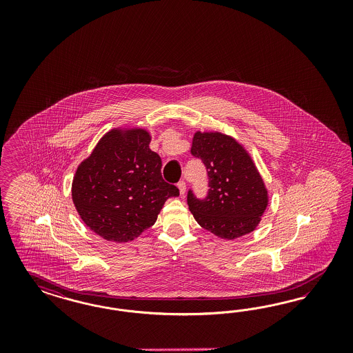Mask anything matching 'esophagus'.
<instances>
[{"label": "esophagus", "mask_w": 353, "mask_h": 353, "mask_svg": "<svg viewBox=\"0 0 353 353\" xmlns=\"http://www.w3.org/2000/svg\"><path fill=\"white\" fill-rule=\"evenodd\" d=\"M179 190H180V195H185V192H186V183L183 181L179 182Z\"/></svg>", "instance_id": "1"}]
</instances>
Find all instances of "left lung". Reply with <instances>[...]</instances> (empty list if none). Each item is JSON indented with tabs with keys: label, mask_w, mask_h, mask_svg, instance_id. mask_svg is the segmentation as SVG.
Masks as SVG:
<instances>
[{
	"label": "left lung",
	"mask_w": 353,
	"mask_h": 353,
	"mask_svg": "<svg viewBox=\"0 0 353 353\" xmlns=\"http://www.w3.org/2000/svg\"><path fill=\"white\" fill-rule=\"evenodd\" d=\"M192 154L208 173V195L192 190L188 204L196 223L224 239L254 232L268 207V190L256 165L236 139L221 132H195Z\"/></svg>",
	"instance_id": "obj_1"
}]
</instances>
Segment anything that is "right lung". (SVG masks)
<instances>
[{"label": "right lung", "mask_w": 353, "mask_h": 353, "mask_svg": "<svg viewBox=\"0 0 353 353\" xmlns=\"http://www.w3.org/2000/svg\"><path fill=\"white\" fill-rule=\"evenodd\" d=\"M150 141L146 129H111L76 170V211L106 241H133L155 224L165 201L180 194L163 180L161 157Z\"/></svg>", "instance_id": "right-lung-1"}]
</instances>
